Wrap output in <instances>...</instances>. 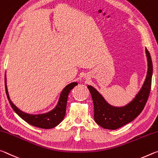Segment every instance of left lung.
<instances>
[{
  "label": "left lung",
  "instance_id": "1",
  "mask_svg": "<svg viewBox=\"0 0 158 158\" xmlns=\"http://www.w3.org/2000/svg\"><path fill=\"white\" fill-rule=\"evenodd\" d=\"M148 72L144 83L135 98L123 107H114L106 102L99 92L88 85L94 103V118L98 125L104 129L114 130L133 121L140 114L148 99L151 89L152 63L151 55L146 48Z\"/></svg>",
  "mask_w": 158,
  "mask_h": 158
}]
</instances>
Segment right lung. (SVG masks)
Returning <instances> with one entry per match:
<instances>
[{"instance_id": "1", "label": "right lung", "mask_w": 158, "mask_h": 158, "mask_svg": "<svg viewBox=\"0 0 158 158\" xmlns=\"http://www.w3.org/2000/svg\"><path fill=\"white\" fill-rule=\"evenodd\" d=\"M6 82V75H5V85H6V92L7 97V99L10 102L12 109L15 112L22 118L25 122L29 124V125L39 127L42 129H51L58 125L60 123L65 116L66 109V103L67 99H68L69 94L71 90L75 86L77 85V82H71L69 85H66L64 89L61 92L60 97L57 105L50 112L44 113V114L39 115H31L28 114L19 110L16 106H15L12 101L10 100L8 92H7Z\"/></svg>"}]
</instances>
